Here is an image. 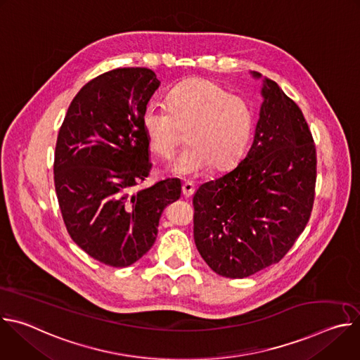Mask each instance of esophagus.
Listing matches in <instances>:
<instances>
[{
  "label": "esophagus",
  "mask_w": 360,
  "mask_h": 360,
  "mask_svg": "<svg viewBox=\"0 0 360 360\" xmlns=\"http://www.w3.org/2000/svg\"><path fill=\"white\" fill-rule=\"evenodd\" d=\"M195 193V186L191 182H185L182 184V195L185 198H191Z\"/></svg>",
  "instance_id": "1"
}]
</instances>
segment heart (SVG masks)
Here are the masks:
<instances>
[{
	"mask_svg": "<svg viewBox=\"0 0 360 360\" xmlns=\"http://www.w3.org/2000/svg\"><path fill=\"white\" fill-rule=\"evenodd\" d=\"M249 102L231 94L224 85L193 78L175 86L167 108L148 105L141 127L149 149L158 158L169 160L188 132L191 143L171 165L181 176H198L211 165L217 171L233 167L249 143L253 131Z\"/></svg>",
	"mask_w": 360,
	"mask_h": 360,
	"instance_id": "heart-1",
	"label": "heart"
}]
</instances>
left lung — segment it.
<instances>
[{
	"label": "left lung",
	"instance_id": "8db88e82",
	"mask_svg": "<svg viewBox=\"0 0 360 360\" xmlns=\"http://www.w3.org/2000/svg\"><path fill=\"white\" fill-rule=\"evenodd\" d=\"M264 82V104L246 157L200 185L192 200L200 256L215 274L232 279L278 264L303 232L315 200L312 132L296 102L276 82Z\"/></svg>",
	"mask_w": 360,
	"mask_h": 360
}]
</instances>
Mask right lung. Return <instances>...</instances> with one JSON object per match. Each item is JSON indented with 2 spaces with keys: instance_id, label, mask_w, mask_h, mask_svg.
<instances>
[{
  "instance_id": "1",
  "label": "right lung",
  "mask_w": 360,
  "mask_h": 360,
  "mask_svg": "<svg viewBox=\"0 0 360 360\" xmlns=\"http://www.w3.org/2000/svg\"><path fill=\"white\" fill-rule=\"evenodd\" d=\"M161 81L148 68H117L85 84L60 128L54 184L72 240L114 268L135 264L157 239L167 205L181 196L168 178L145 189L152 169L141 127Z\"/></svg>"
}]
</instances>
